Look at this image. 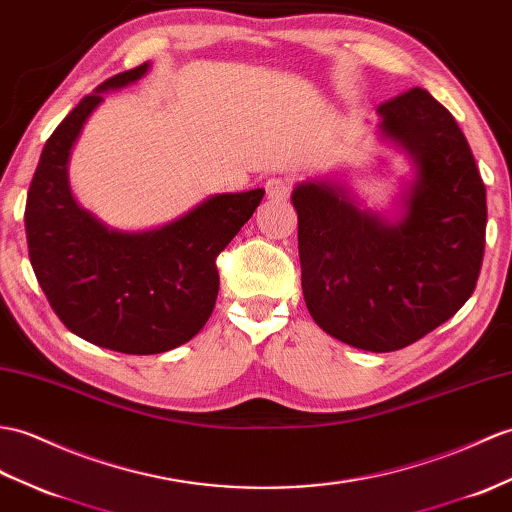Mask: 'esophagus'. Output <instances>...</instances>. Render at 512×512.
<instances>
[{"label": "esophagus", "instance_id": "34e87169", "mask_svg": "<svg viewBox=\"0 0 512 512\" xmlns=\"http://www.w3.org/2000/svg\"><path fill=\"white\" fill-rule=\"evenodd\" d=\"M292 192V183L288 178H281V176H272L266 181V196L270 200H285Z\"/></svg>", "mask_w": 512, "mask_h": 512}]
</instances>
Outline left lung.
Wrapping results in <instances>:
<instances>
[{
	"label": "left lung",
	"instance_id": "obj_1",
	"mask_svg": "<svg viewBox=\"0 0 512 512\" xmlns=\"http://www.w3.org/2000/svg\"><path fill=\"white\" fill-rule=\"evenodd\" d=\"M382 130L419 163L406 218L353 207L331 183H303L299 257L305 305L320 329L364 351L408 347L467 303L486 242V187L467 137L441 102L414 87L379 104Z\"/></svg>",
	"mask_w": 512,
	"mask_h": 512
}]
</instances>
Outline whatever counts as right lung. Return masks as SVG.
Returning <instances> with one entry per match:
<instances>
[{
  "label": "right lung",
  "mask_w": 512,
  "mask_h": 512,
  "mask_svg": "<svg viewBox=\"0 0 512 512\" xmlns=\"http://www.w3.org/2000/svg\"><path fill=\"white\" fill-rule=\"evenodd\" d=\"M148 63L104 80L45 141L26 200L34 275L61 323L98 347L128 355L170 351L205 327L218 299L216 259L264 198L220 194L148 233H117L71 198L67 161L102 91L124 87Z\"/></svg>",
  "instance_id": "right-lung-1"
}]
</instances>
